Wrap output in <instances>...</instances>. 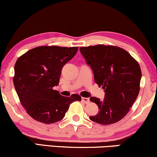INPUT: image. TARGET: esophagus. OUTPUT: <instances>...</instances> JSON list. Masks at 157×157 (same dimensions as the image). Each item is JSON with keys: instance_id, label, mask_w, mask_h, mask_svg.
<instances>
[{"instance_id": "34e87169", "label": "esophagus", "mask_w": 157, "mask_h": 157, "mask_svg": "<svg viewBox=\"0 0 157 157\" xmlns=\"http://www.w3.org/2000/svg\"><path fill=\"white\" fill-rule=\"evenodd\" d=\"M82 100L83 102L84 103V104H89V103H90V99L87 98L82 97Z\"/></svg>"}]
</instances>
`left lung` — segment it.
Masks as SVG:
<instances>
[{
	"label": "left lung",
	"instance_id": "obj_1",
	"mask_svg": "<svg viewBox=\"0 0 157 157\" xmlns=\"http://www.w3.org/2000/svg\"><path fill=\"white\" fill-rule=\"evenodd\" d=\"M93 71L95 82L102 86L104 99L91 97L99 111L90 119L101 125L118 122L129 112L140 92L142 77L138 62L121 48L97 45L80 48Z\"/></svg>",
	"mask_w": 157,
	"mask_h": 157
}]
</instances>
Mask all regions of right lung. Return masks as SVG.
Here are the masks:
<instances>
[{
  "mask_svg": "<svg viewBox=\"0 0 157 157\" xmlns=\"http://www.w3.org/2000/svg\"><path fill=\"white\" fill-rule=\"evenodd\" d=\"M78 47L39 46L17 60L13 78L20 101L27 113L40 123L50 124L63 119L69 105L82 97L61 95L53 89L59 82L62 69L73 58Z\"/></svg>",
  "mask_w": 157,
  "mask_h": 157,
  "instance_id": "add662e5",
  "label": "right lung"
}]
</instances>
